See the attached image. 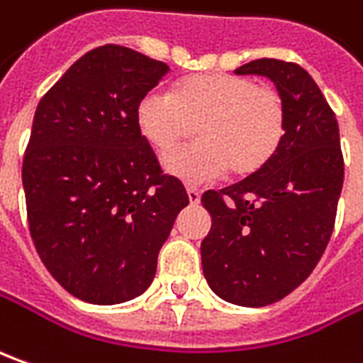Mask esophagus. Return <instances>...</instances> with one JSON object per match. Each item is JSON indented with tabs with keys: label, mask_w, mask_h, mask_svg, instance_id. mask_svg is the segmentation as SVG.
Masks as SVG:
<instances>
[{
	"label": "esophagus",
	"mask_w": 363,
	"mask_h": 363,
	"mask_svg": "<svg viewBox=\"0 0 363 363\" xmlns=\"http://www.w3.org/2000/svg\"><path fill=\"white\" fill-rule=\"evenodd\" d=\"M186 194H189L191 205H196V203L201 201V191H196V189H193V186H189V189H186Z\"/></svg>",
	"instance_id": "1"
}]
</instances>
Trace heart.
<instances>
[{
  "instance_id": "1",
  "label": "heart",
  "mask_w": 363,
  "mask_h": 363,
  "mask_svg": "<svg viewBox=\"0 0 363 363\" xmlns=\"http://www.w3.org/2000/svg\"><path fill=\"white\" fill-rule=\"evenodd\" d=\"M199 126L201 143L170 155L164 169L186 184L223 177H251L281 148L287 130L283 96L235 74H199L177 82L170 96L146 94L136 106V128L167 157Z\"/></svg>"
}]
</instances>
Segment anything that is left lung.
<instances>
[{"label":"left lung","mask_w":363,"mask_h":363,"mask_svg":"<svg viewBox=\"0 0 363 363\" xmlns=\"http://www.w3.org/2000/svg\"><path fill=\"white\" fill-rule=\"evenodd\" d=\"M235 74L275 82L287 130L265 169L201 196L213 220L201 259L220 299L263 307L299 287L323 255L344 184V155L335 114L301 66L261 57Z\"/></svg>","instance_id":"1"}]
</instances>
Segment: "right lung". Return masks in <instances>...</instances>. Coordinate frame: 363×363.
I'll use <instances>...</instances> for the list:
<instances>
[{"label":"right lung","instance_id":"add662e5","mask_svg":"<svg viewBox=\"0 0 363 363\" xmlns=\"http://www.w3.org/2000/svg\"><path fill=\"white\" fill-rule=\"evenodd\" d=\"M169 66L124 45L74 62L33 116L21 181L33 245L68 294L96 306L143 295L189 205L136 128V106Z\"/></svg>","mask_w":363,"mask_h":363}]
</instances>
